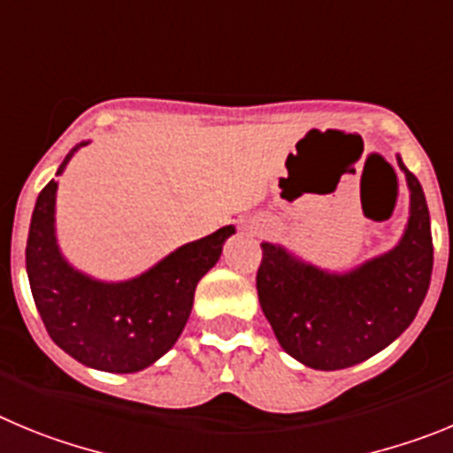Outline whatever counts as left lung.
<instances>
[{"label":"left lung","instance_id":"1","mask_svg":"<svg viewBox=\"0 0 453 453\" xmlns=\"http://www.w3.org/2000/svg\"><path fill=\"white\" fill-rule=\"evenodd\" d=\"M411 191L406 230L393 250L348 273H327L277 243H262L259 304L282 349L313 370H343L388 348L413 323L434 271L429 207L397 156Z\"/></svg>","mask_w":453,"mask_h":453}]
</instances>
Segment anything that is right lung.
<instances>
[{
	"label": "right lung",
	"mask_w": 453,
	"mask_h": 453,
	"mask_svg": "<svg viewBox=\"0 0 453 453\" xmlns=\"http://www.w3.org/2000/svg\"><path fill=\"white\" fill-rule=\"evenodd\" d=\"M81 142L65 156L60 176ZM56 189L51 180L35 201L27 242V273L49 336L79 364L104 372H140L176 345L189 320L201 277L219 262L234 226L166 255L142 275L101 282L76 271L56 239Z\"/></svg>",
	"instance_id": "add662e5"
}]
</instances>
